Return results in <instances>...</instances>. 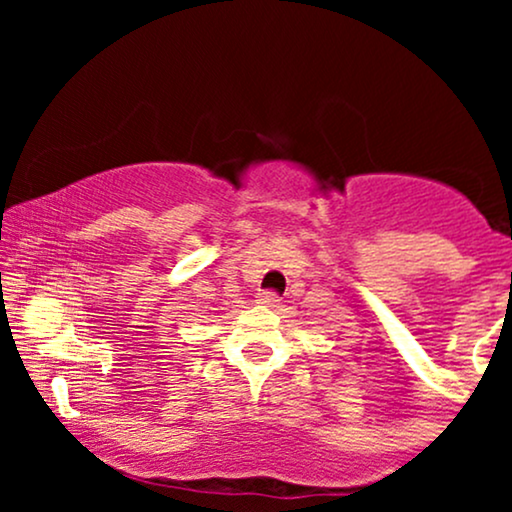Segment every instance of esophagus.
<instances>
[{
  "mask_svg": "<svg viewBox=\"0 0 512 512\" xmlns=\"http://www.w3.org/2000/svg\"><path fill=\"white\" fill-rule=\"evenodd\" d=\"M257 303L264 305V308H279V298H276V293H257Z\"/></svg>",
  "mask_w": 512,
  "mask_h": 512,
  "instance_id": "1",
  "label": "esophagus"
}]
</instances>
